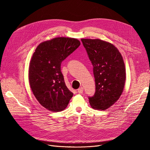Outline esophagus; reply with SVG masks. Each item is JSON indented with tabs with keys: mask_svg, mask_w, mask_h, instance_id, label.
Segmentation results:
<instances>
[{
	"mask_svg": "<svg viewBox=\"0 0 150 150\" xmlns=\"http://www.w3.org/2000/svg\"><path fill=\"white\" fill-rule=\"evenodd\" d=\"M83 90H84V88L83 87H81L78 89V93L79 94H82L83 93Z\"/></svg>",
	"mask_w": 150,
	"mask_h": 150,
	"instance_id": "esophagus-1",
	"label": "esophagus"
}]
</instances>
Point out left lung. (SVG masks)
<instances>
[{
  "label": "left lung",
  "mask_w": 150,
  "mask_h": 150,
  "mask_svg": "<svg viewBox=\"0 0 150 150\" xmlns=\"http://www.w3.org/2000/svg\"><path fill=\"white\" fill-rule=\"evenodd\" d=\"M81 41L93 66L96 91L89 97L96 110H106L122 94L126 80L125 63L117 49L100 39H82Z\"/></svg>",
  "instance_id": "left-lung-1"
}]
</instances>
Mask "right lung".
I'll list each match as a JSON object with an SVG mask.
<instances>
[{"label": "right lung", "mask_w": 150, "mask_h": 150, "mask_svg": "<svg viewBox=\"0 0 150 150\" xmlns=\"http://www.w3.org/2000/svg\"><path fill=\"white\" fill-rule=\"evenodd\" d=\"M80 44L74 38H54L40 43L31 58L30 88L39 103L49 111H63L73 96L66 86L61 64Z\"/></svg>", "instance_id": "add662e5"}]
</instances>
